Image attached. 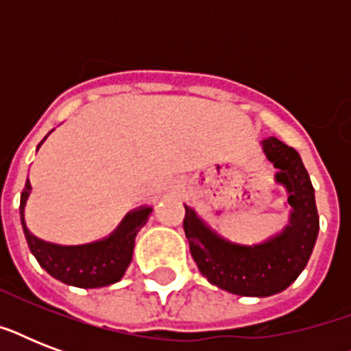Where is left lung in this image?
Listing matches in <instances>:
<instances>
[{
	"mask_svg": "<svg viewBox=\"0 0 351 351\" xmlns=\"http://www.w3.org/2000/svg\"><path fill=\"white\" fill-rule=\"evenodd\" d=\"M275 180L288 191V224L261 244H234L213 231L195 209L186 206L184 231L198 269L209 282L240 297L280 293L310 261L319 234L315 189L300 154L278 138L262 140Z\"/></svg>",
	"mask_w": 351,
	"mask_h": 351,
	"instance_id": "8db88e82",
	"label": "left lung"
}]
</instances>
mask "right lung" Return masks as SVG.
Returning a JSON list of instances; mask_svg holds the SVG:
<instances>
[{
  "mask_svg": "<svg viewBox=\"0 0 351 351\" xmlns=\"http://www.w3.org/2000/svg\"><path fill=\"white\" fill-rule=\"evenodd\" d=\"M29 195L30 184L27 180L23 193H21V202H19V215H21L25 239H27L30 253L36 256V261L40 262V266L51 277L63 284H69V286L85 289L104 288V286L118 282L123 277V273L132 261L136 233L142 226H145L153 208L140 206V208L129 211L125 219L118 224L117 230L106 239L89 242V244L60 245L40 240L29 231L23 217L25 204H27Z\"/></svg>",
  "mask_w": 351,
  "mask_h": 351,
  "instance_id": "add662e5",
  "label": "right lung"
}]
</instances>
